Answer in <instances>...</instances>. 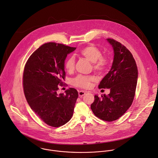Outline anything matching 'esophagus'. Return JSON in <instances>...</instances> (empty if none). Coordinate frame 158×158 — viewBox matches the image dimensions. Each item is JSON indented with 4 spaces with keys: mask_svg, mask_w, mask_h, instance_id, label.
<instances>
[{
    "mask_svg": "<svg viewBox=\"0 0 158 158\" xmlns=\"http://www.w3.org/2000/svg\"><path fill=\"white\" fill-rule=\"evenodd\" d=\"M78 94H79V96L80 97H83L86 94V92L84 91V90H80V91H79Z\"/></svg>",
    "mask_w": 158,
    "mask_h": 158,
    "instance_id": "esophagus-1",
    "label": "esophagus"
}]
</instances>
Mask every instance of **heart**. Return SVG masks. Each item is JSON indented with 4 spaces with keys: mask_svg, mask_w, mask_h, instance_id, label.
Masks as SVG:
<instances>
[{
    "mask_svg": "<svg viewBox=\"0 0 158 158\" xmlns=\"http://www.w3.org/2000/svg\"><path fill=\"white\" fill-rule=\"evenodd\" d=\"M80 54L87 60L93 63V68L97 72L103 71L106 69L109 61L102 56L100 49L94 45H89L80 51ZM65 69L68 73H71L75 68V59L73 56L69 57L65 62ZM94 78L91 76L79 75L73 80V84L77 87L88 89L90 87L91 82Z\"/></svg>",
    "mask_w": 158,
    "mask_h": 158,
    "instance_id": "1",
    "label": "heart"
}]
</instances>
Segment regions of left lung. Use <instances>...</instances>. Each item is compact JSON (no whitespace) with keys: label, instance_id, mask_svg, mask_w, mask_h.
Returning <instances> with one entry per match:
<instances>
[{"label":"left lung","instance_id":"left-lung-1","mask_svg":"<svg viewBox=\"0 0 158 158\" xmlns=\"http://www.w3.org/2000/svg\"><path fill=\"white\" fill-rule=\"evenodd\" d=\"M114 50V61L110 71L98 85L100 89H110V94L94 96L90 108L94 114L104 121L120 118L130 107L135 94L138 69L130 51L120 43L107 39Z\"/></svg>","mask_w":158,"mask_h":158}]
</instances>
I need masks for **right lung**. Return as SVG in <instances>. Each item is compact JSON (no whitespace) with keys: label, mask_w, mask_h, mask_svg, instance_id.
Instances as JSON below:
<instances>
[{"label":"right lung","mask_w":158,"mask_h":158,"mask_svg":"<svg viewBox=\"0 0 158 158\" xmlns=\"http://www.w3.org/2000/svg\"><path fill=\"white\" fill-rule=\"evenodd\" d=\"M76 48L49 42L41 45L30 56L25 66L23 84L27 102L45 123L61 127L73 115L78 92L74 88L58 94V85L64 80V61Z\"/></svg>","instance_id":"1"}]
</instances>
